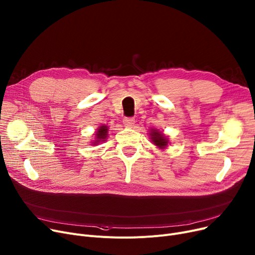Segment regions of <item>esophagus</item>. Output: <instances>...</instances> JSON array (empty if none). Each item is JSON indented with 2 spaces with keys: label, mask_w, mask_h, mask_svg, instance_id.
Listing matches in <instances>:
<instances>
[{
  "label": "esophagus",
  "mask_w": 255,
  "mask_h": 255,
  "mask_svg": "<svg viewBox=\"0 0 255 255\" xmlns=\"http://www.w3.org/2000/svg\"><path fill=\"white\" fill-rule=\"evenodd\" d=\"M134 122H135V120L133 118H124V120H123L124 125L127 127H132L133 125H134Z\"/></svg>",
  "instance_id": "esophagus-1"
}]
</instances>
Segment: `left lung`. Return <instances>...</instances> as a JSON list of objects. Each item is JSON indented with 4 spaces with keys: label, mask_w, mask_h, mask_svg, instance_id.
I'll return each instance as SVG.
<instances>
[{
    "label": "left lung",
    "mask_w": 255,
    "mask_h": 255,
    "mask_svg": "<svg viewBox=\"0 0 255 255\" xmlns=\"http://www.w3.org/2000/svg\"><path fill=\"white\" fill-rule=\"evenodd\" d=\"M150 135H151V138H152V141L154 142V144L159 146V148H165V146L167 145V139L165 138V136L162 134L161 132L153 129Z\"/></svg>",
    "instance_id": "1"
}]
</instances>
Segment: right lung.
Masks as SVG:
<instances>
[{
    "label": "right lung",
    "mask_w": 255,
    "mask_h": 255,
    "mask_svg": "<svg viewBox=\"0 0 255 255\" xmlns=\"http://www.w3.org/2000/svg\"><path fill=\"white\" fill-rule=\"evenodd\" d=\"M106 136H107V126H100V128L97 130V133H96L97 140H95L94 144H96L100 141H104Z\"/></svg>",
    "instance_id": "right-lung-1"
}]
</instances>
